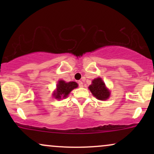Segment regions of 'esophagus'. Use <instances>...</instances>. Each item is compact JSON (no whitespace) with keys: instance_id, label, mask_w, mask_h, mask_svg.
<instances>
[{"instance_id":"1","label":"esophagus","mask_w":154,"mask_h":154,"mask_svg":"<svg viewBox=\"0 0 154 154\" xmlns=\"http://www.w3.org/2000/svg\"><path fill=\"white\" fill-rule=\"evenodd\" d=\"M78 85H79V87L82 88V86H83V83H82V81H78Z\"/></svg>"}]
</instances>
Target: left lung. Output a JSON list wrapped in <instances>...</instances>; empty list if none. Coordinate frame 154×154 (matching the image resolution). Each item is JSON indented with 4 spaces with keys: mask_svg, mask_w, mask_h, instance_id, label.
Here are the masks:
<instances>
[{
    "mask_svg": "<svg viewBox=\"0 0 154 154\" xmlns=\"http://www.w3.org/2000/svg\"><path fill=\"white\" fill-rule=\"evenodd\" d=\"M88 88L93 96H95L98 100H107L110 96V91L106 87L105 83L100 77L93 79L92 81V84Z\"/></svg>",
    "mask_w": 154,
    "mask_h": 154,
    "instance_id": "8db88e82",
    "label": "left lung"
}]
</instances>
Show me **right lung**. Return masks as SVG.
I'll list each match as a JSON object with an SVG mask.
<instances>
[{"instance_id": "obj_1", "label": "right lung", "mask_w": 154, "mask_h": 154, "mask_svg": "<svg viewBox=\"0 0 154 154\" xmlns=\"http://www.w3.org/2000/svg\"><path fill=\"white\" fill-rule=\"evenodd\" d=\"M78 87V85L75 82H66L63 80H59L56 85V90L53 93L55 98L60 100L61 98H65L68 96L70 92L75 88Z\"/></svg>"}]
</instances>
